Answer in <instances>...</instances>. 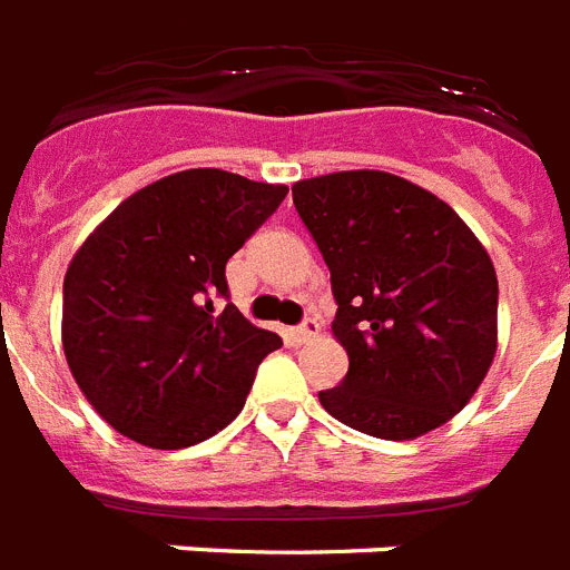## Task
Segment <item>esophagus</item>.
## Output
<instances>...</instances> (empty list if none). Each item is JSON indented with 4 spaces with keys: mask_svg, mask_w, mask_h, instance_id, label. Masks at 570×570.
I'll return each mask as SVG.
<instances>
[{
    "mask_svg": "<svg viewBox=\"0 0 570 570\" xmlns=\"http://www.w3.org/2000/svg\"><path fill=\"white\" fill-rule=\"evenodd\" d=\"M317 332H321V323L314 321V317H306L299 326L288 330V338L294 341V344H306V341H312Z\"/></svg>",
    "mask_w": 570,
    "mask_h": 570,
    "instance_id": "34e87169",
    "label": "esophagus"
}]
</instances>
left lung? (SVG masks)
<instances>
[{
	"mask_svg": "<svg viewBox=\"0 0 570 570\" xmlns=\"http://www.w3.org/2000/svg\"><path fill=\"white\" fill-rule=\"evenodd\" d=\"M299 220L330 267L332 332L347 350L321 406L373 439L426 435L465 409L498 353V273L453 208L382 170L294 188Z\"/></svg>",
	"mask_w": 570,
	"mask_h": 570,
	"instance_id": "1",
	"label": "left lung"
}]
</instances>
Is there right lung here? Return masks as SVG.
Returning <instances> with one entry per match:
<instances>
[{
    "instance_id": "1",
    "label": "right lung",
    "mask_w": 570,
    "mask_h": 570,
    "mask_svg": "<svg viewBox=\"0 0 570 570\" xmlns=\"http://www.w3.org/2000/svg\"><path fill=\"white\" fill-rule=\"evenodd\" d=\"M285 185L199 167L122 199L63 276V356L88 403L126 439L179 450L238 417L282 338L226 303V262Z\"/></svg>"
}]
</instances>
